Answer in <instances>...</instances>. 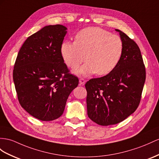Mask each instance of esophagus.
Segmentation results:
<instances>
[{"mask_svg": "<svg viewBox=\"0 0 159 159\" xmlns=\"http://www.w3.org/2000/svg\"><path fill=\"white\" fill-rule=\"evenodd\" d=\"M85 82H86V80H85V79H84L83 78H81L79 79L80 85H84L85 84Z\"/></svg>", "mask_w": 159, "mask_h": 159, "instance_id": "34e87169", "label": "esophagus"}]
</instances>
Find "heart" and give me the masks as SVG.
Here are the masks:
<instances>
[{
  "label": "heart",
  "instance_id": "1",
  "mask_svg": "<svg viewBox=\"0 0 159 159\" xmlns=\"http://www.w3.org/2000/svg\"><path fill=\"white\" fill-rule=\"evenodd\" d=\"M123 42L119 35L100 27H87L79 31L75 42H64L61 56L71 69H76L84 60L87 62L77 74L106 75L118 64L123 52Z\"/></svg>",
  "mask_w": 159,
  "mask_h": 159
}]
</instances>
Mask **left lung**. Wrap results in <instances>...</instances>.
<instances>
[{"label": "left lung", "instance_id": "obj_1", "mask_svg": "<svg viewBox=\"0 0 159 159\" xmlns=\"http://www.w3.org/2000/svg\"><path fill=\"white\" fill-rule=\"evenodd\" d=\"M120 32L124 48L118 64L107 75L85 84L87 114L96 124H118L136 110L146 79L140 48L124 32Z\"/></svg>", "mask_w": 159, "mask_h": 159}]
</instances>
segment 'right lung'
I'll use <instances>...</instances> for the list:
<instances>
[{
	"label": "right lung",
	"instance_id": "1",
	"mask_svg": "<svg viewBox=\"0 0 159 159\" xmlns=\"http://www.w3.org/2000/svg\"><path fill=\"white\" fill-rule=\"evenodd\" d=\"M62 25H48L23 43L14 64L13 81L21 106L42 121L58 118L68 97L79 84L61 56L66 34Z\"/></svg>",
	"mask_w": 159,
	"mask_h": 159
}]
</instances>
